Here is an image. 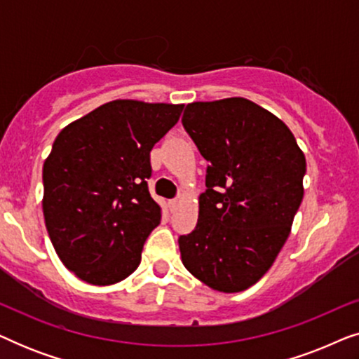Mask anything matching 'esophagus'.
<instances>
[{
  "instance_id": "esophagus-1",
  "label": "esophagus",
  "mask_w": 359,
  "mask_h": 359,
  "mask_svg": "<svg viewBox=\"0 0 359 359\" xmlns=\"http://www.w3.org/2000/svg\"><path fill=\"white\" fill-rule=\"evenodd\" d=\"M180 204H181L180 199H171V201H170V209H171V210H176V209L180 208Z\"/></svg>"
}]
</instances>
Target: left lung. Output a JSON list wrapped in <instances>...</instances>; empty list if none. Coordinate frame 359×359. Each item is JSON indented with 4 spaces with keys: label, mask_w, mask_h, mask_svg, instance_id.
<instances>
[{
    "label": "left lung",
    "mask_w": 359,
    "mask_h": 359,
    "mask_svg": "<svg viewBox=\"0 0 359 359\" xmlns=\"http://www.w3.org/2000/svg\"><path fill=\"white\" fill-rule=\"evenodd\" d=\"M183 126L209 166L198 224L178 238L181 262L214 291H245L291 233L306 156L279 117L245 97L191 102Z\"/></svg>",
    "instance_id": "8db88e82"
}]
</instances>
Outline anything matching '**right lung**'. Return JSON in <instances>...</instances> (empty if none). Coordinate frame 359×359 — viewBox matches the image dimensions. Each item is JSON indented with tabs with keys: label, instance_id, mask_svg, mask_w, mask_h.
I'll use <instances>...</instances> for the list:
<instances>
[{
	"label": "right lung",
	"instance_id": "right-lung-1",
	"mask_svg": "<svg viewBox=\"0 0 359 359\" xmlns=\"http://www.w3.org/2000/svg\"><path fill=\"white\" fill-rule=\"evenodd\" d=\"M184 104L116 100L63 127L43 161L42 210L62 263L95 286L130 276L160 224L150 151Z\"/></svg>",
	"mask_w": 359,
	"mask_h": 359
}]
</instances>
